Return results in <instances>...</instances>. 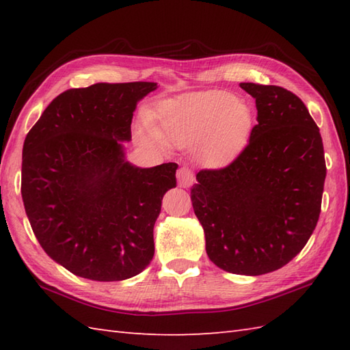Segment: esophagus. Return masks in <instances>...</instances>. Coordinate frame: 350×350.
<instances>
[{"label": "esophagus", "instance_id": "esophagus-1", "mask_svg": "<svg viewBox=\"0 0 350 350\" xmlns=\"http://www.w3.org/2000/svg\"><path fill=\"white\" fill-rule=\"evenodd\" d=\"M177 180H179L180 187L188 188L194 183L196 177H194V173H192V170H189L188 167H182L179 168V171H177Z\"/></svg>", "mask_w": 350, "mask_h": 350}]
</instances>
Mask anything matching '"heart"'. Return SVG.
<instances>
[{
  "label": "heart",
  "instance_id": "1",
  "mask_svg": "<svg viewBox=\"0 0 350 350\" xmlns=\"http://www.w3.org/2000/svg\"><path fill=\"white\" fill-rule=\"evenodd\" d=\"M252 113L247 103L222 92L189 93L162 102L154 113V131L147 138L158 144L194 147L207 167H222L247 144Z\"/></svg>",
  "mask_w": 350,
  "mask_h": 350
}]
</instances>
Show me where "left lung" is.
<instances>
[{"label": "left lung", "instance_id": "left-lung-1", "mask_svg": "<svg viewBox=\"0 0 350 350\" xmlns=\"http://www.w3.org/2000/svg\"><path fill=\"white\" fill-rule=\"evenodd\" d=\"M256 99L250 141L222 168H204L191 202L206 252L221 269L263 275L306 247L319 221L326 176L321 132L298 96L242 83Z\"/></svg>", "mask_w": 350, "mask_h": 350}]
</instances>
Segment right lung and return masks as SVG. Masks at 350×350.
<instances>
[{
	"label": "right lung",
	"mask_w": 350,
	"mask_h": 350,
	"mask_svg": "<svg viewBox=\"0 0 350 350\" xmlns=\"http://www.w3.org/2000/svg\"><path fill=\"white\" fill-rule=\"evenodd\" d=\"M154 83H98L52 100L27 133L21 192L44 252L78 277L122 281L154 254L162 197L177 163L138 168L124 161L137 102Z\"/></svg>",
	"instance_id": "right-lung-1"
}]
</instances>
